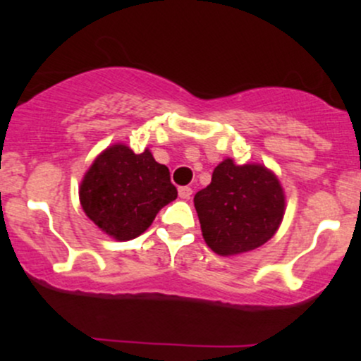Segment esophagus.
Listing matches in <instances>:
<instances>
[{
    "label": "esophagus",
    "instance_id": "1",
    "mask_svg": "<svg viewBox=\"0 0 361 361\" xmlns=\"http://www.w3.org/2000/svg\"><path fill=\"white\" fill-rule=\"evenodd\" d=\"M178 193H180V198H183V200H188V198L192 197L193 190L190 188V186H181V188L178 190Z\"/></svg>",
    "mask_w": 361,
    "mask_h": 361
}]
</instances>
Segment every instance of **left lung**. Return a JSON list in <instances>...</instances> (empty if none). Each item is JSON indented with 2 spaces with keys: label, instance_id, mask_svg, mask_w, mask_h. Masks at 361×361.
<instances>
[{
  "label": "left lung",
  "instance_id": "1",
  "mask_svg": "<svg viewBox=\"0 0 361 361\" xmlns=\"http://www.w3.org/2000/svg\"><path fill=\"white\" fill-rule=\"evenodd\" d=\"M207 246L221 256L256 250L270 241L285 214V193L263 164L224 159L212 181L193 198Z\"/></svg>",
  "mask_w": 361,
  "mask_h": 361
}]
</instances>
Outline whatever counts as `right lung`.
<instances>
[{
  "label": "right lung",
  "instance_id": "right-lung-1",
  "mask_svg": "<svg viewBox=\"0 0 361 361\" xmlns=\"http://www.w3.org/2000/svg\"><path fill=\"white\" fill-rule=\"evenodd\" d=\"M178 197L169 169L146 149L135 154L114 144L97 156L80 186L90 221L117 241H130L151 226L156 214Z\"/></svg>",
  "mask_w": 361,
  "mask_h": 361
}]
</instances>
